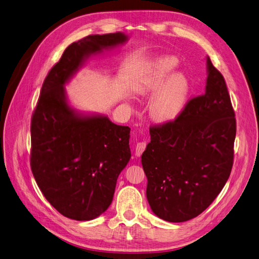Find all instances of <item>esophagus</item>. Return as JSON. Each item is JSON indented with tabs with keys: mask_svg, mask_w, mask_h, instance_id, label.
Segmentation results:
<instances>
[{
	"mask_svg": "<svg viewBox=\"0 0 259 259\" xmlns=\"http://www.w3.org/2000/svg\"><path fill=\"white\" fill-rule=\"evenodd\" d=\"M145 148H146L145 142H139L136 146V156L140 157L142 155V153L145 151Z\"/></svg>",
	"mask_w": 259,
	"mask_h": 259,
	"instance_id": "esophagus-1",
	"label": "esophagus"
}]
</instances>
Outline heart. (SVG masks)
Returning <instances> with one entry per match:
<instances>
[{"label": "heart", "mask_w": 259, "mask_h": 259, "mask_svg": "<svg viewBox=\"0 0 259 259\" xmlns=\"http://www.w3.org/2000/svg\"><path fill=\"white\" fill-rule=\"evenodd\" d=\"M178 58L160 57L147 66L145 75L137 86L142 96L156 93L151 99L148 112L151 118L160 124L177 120L185 110L190 94V81L183 72H171L177 68Z\"/></svg>", "instance_id": "1"}]
</instances>
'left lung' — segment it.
<instances>
[{"mask_svg": "<svg viewBox=\"0 0 259 259\" xmlns=\"http://www.w3.org/2000/svg\"><path fill=\"white\" fill-rule=\"evenodd\" d=\"M204 94L180 117L149 129L142 154L146 197L158 218L182 223L196 218L221 193L233 162L236 118L223 75L206 57Z\"/></svg>", "mask_w": 259, "mask_h": 259, "instance_id": "left-lung-1", "label": "left lung"}]
</instances>
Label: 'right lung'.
<instances>
[{
    "mask_svg": "<svg viewBox=\"0 0 259 259\" xmlns=\"http://www.w3.org/2000/svg\"><path fill=\"white\" fill-rule=\"evenodd\" d=\"M128 39L116 32L72 43L48 73L32 116V173L47 201L71 220L91 221L107 210L131 152L130 128L104 114L76 110L65 86L89 58Z\"/></svg>",
    "mask_w": 259,
    "mask_h": 259,
    "instance_id": "add662e5",
    "label": "right lung"
}]
</instances>
